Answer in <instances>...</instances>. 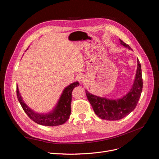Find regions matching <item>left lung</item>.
<instances>
[{"instance_id":"8db88e82","label":"left lung","mask_w":159,"mask_h":159,"mask_svg":"<svg viewBox=\"0 0 159 159\" xmlns=\"http://www.w3.org/2000/svg\"><path fill=\"white\" fill-rule=\"evenodd\" d=\"M121 44L131 49L126 43L120 40ZM137 70L133 87L129 92L121 99L110 100L99 98L89 93L85 90L86 95L95 114L102 119L108 121H116L126 117L136 107L141 97L143 89V78L140 61L137 59Z\"/></svg>"}]
</instances>
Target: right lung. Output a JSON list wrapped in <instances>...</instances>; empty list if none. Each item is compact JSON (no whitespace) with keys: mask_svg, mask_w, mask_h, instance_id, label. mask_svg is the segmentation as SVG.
Returning <instances> with one entry per match:
<instances>
[{"mask_svg":"<svg viewBox=\"0 0 159 159\" xmlns=\"http://www.w3.org/2000/svg\"><path fill=\"white\" fill-rule=\"evenodd\" d=\"M80 85L76 81L66 88L54 110L48 114H38L34 112L23 102L21 95L16 86V95L18 102L26 115L33 121L44 126H57L68 121L71 114V93L75 87Z\"/></svg>","mask_w":159,"mask_h":159,"instance_id":"right-lung-1","label":"right lung"}]
</instances>
